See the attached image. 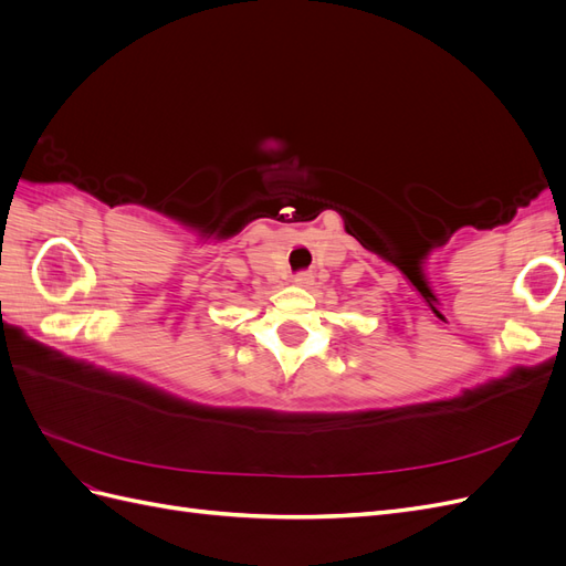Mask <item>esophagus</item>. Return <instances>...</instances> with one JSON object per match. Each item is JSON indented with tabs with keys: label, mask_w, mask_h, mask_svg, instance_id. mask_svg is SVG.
Segmentation results:
<instances>
[{
	"label": "esophagus",
	"mask_w": 566,
	"mask_h": 566,
	"mask_svg": "<svg viewBox=\"0 0 566 566\" xmlns=\"http://www.w3.org/2000/svg\"><path fill=\"white\" fill-rule=\"evenodd\" d=\"M295 285H300V287H310V285H314V273H310V271H300V273H295Z\"/></svg>",
	"instance_id": "1"
}]
</instances>
